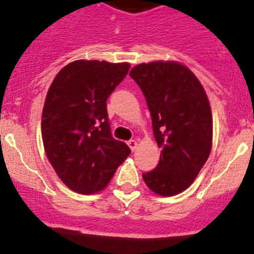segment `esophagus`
I'll use <instances>...</instances> for the list:
<instances>
[{
    "instance_id": "esophagus-1",
    "label": "esophagus",
    "mask_w": 254,
    "mask_h": 254,
    "mask_svg": "<svg viewBox=\"0 0 254 254\" xmlns=\"http://www.w3.org/2000/svg\"><path fill=\"white\" fill-rule=\"evenodd\" d=\"M127 145H129V147L131 149V151H134L137 147V141H135V140H129V141H127Z\"/></svg>"
}]
</instances>
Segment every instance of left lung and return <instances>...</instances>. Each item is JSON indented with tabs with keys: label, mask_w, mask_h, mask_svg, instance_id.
Segmentation results:
<instances>
[{
	"label": "left lung",
	"mask_w": 254,
	"mask_h": 254,
	"mask_svg": "<svg viewBox=\"0 0 254 254\" xmlns=\"http://www.w3.org/2000/svg\"><path fill=\"white\" fill-rule=\"evenodd\" d=\"M130 77L144 93L161 149L157 166L142 179L157 195H177L195 181L212 149L207 94L196 75L175 61L141 63Z\"/></svg>",
	"instance_id": "1"
}]
</instances>
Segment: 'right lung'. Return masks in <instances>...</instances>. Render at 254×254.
Listing matches in <instances>:
<instances>
[{
  "mask_svg": "<svg viewBox=\"0 0 254 254\" xmlns=\"http://www.w3.org/2000/svg\"><path fill=\"white\" fill-rule=\"evenodd\" d=\"M129 63L79 59L62 68L42 112V140L54 171L83 195L104 190L129 146L112 136L107 99L127 77Z\"/></svg>",
  "mask_w": 254,
  "mask_h": 254,
  "instance_id": "1",
  "label": "right lung"
}]
</instances>
